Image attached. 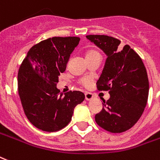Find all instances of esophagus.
<instances>
[{
	"label": "esophagus",
	"instance_id": "1",
	"mask_svg": "<svg viewBox=\"0 0 160 160\" xmlns=\"http://www.w3.org/2000/svg\"><path fill=\"white\" fill-rule=\"evenodd\" d=\"M85 98H86V100H87V101L92 100V98H93L92 93L88 92H85Z\"/></svg>",
	"mask_w": 160,
	"mask_h": 160
}]
</instances>
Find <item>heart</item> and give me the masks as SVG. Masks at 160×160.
<instances>
[{"instance_id": "1", "label": "heart", "mask_w": 160, "mask_h": 160, "mask_svg": "<svg viewBox=\"0 0 160 160\" xmlns=\"http://www.w3.org/2000/svg\"><path fill=\"white\" fill-rule=\"evenodd\" d=\"M97 54H99L98 51L95 50H90L88 51V53H87L86 58H88V57H91V56L93 55H97ZM80 82H81L82 85H83L84 87H89L92 83V79L89 77H85V78H82L80 80Z\"/></svg>"}]
</instances>
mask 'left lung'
<instances>
[{
    "label": "left lung",
    "instance_id": "8db88e82",
    "mask_svg": "<svg viewBox=\"0 0 160 160\" xmlns=\"http://www.w3.org/2000/svg\"><path fill=\"white\" fill-rule=\"evenodd\" d=\"M107 56L97 82L98 91H108L109 100L96 114L98 126L112 133L131 129L142 116L149 96V79L142 59L126 44L121 48L118 39L107 35H87Z\"/></svg>",
    "mask_w": 160,
    "mask_h": 160
}]
</instances>
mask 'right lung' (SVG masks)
Listing matches in <instances>:
<instances>
[{
    "mask_svg": "<svg viewBox=\"0 0 160 160\" xmlns=\"http://www.w3.org/2000/svg\"><path fill=\"white\" fill-rule=\"evenodd\" d=\"M78 37H53L32 47L18 72V92L25 114L36 128L54 132L68 126L77 105L85 99L79 91L60 92L56 85L66 69Z\"/></svg>",
    "mask_w": 160,
    "mask_h": 160,
    "instance_id": "obj_1",
    "label": "right lung"
}]
</instances>
